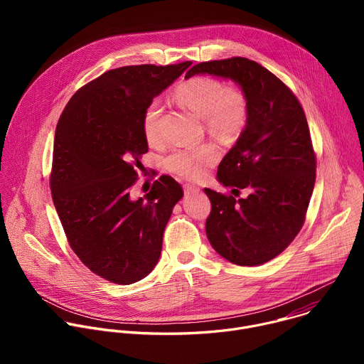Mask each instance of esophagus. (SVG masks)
<instances>
[{
	"label": "esophagus",
	"mask_w": 364,
	"mask_h": 364,
	"mask_svg": "<svg viewBox=\"0 0 364 364\" xmlns=\"http://www.w3.org/2000/svg\"><path fill=\"white\" fill-rule=\"evenodd\" d=\"M200 188L196 187V186H191V184H186L184 186V193L186 194H193V193H198Z\"/></svg>",
	"instance_id": "34e87169"
}]
</instances>
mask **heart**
<instances>
[{
	"mask_svg": "<svg viewBox=\"0 0 364 364\" xmlns=\"http://www.w3.org/2000/svg\"><path fill=\"white\" fill-rule=\"evenodd\" d=\"M176 97L184 107L204 118L205 128L222 138L236 136L246 125L249 103L242 89L225 86L209 76H196L176 87ZM163 105L159 99L151 100L142 114V132L149 144L161 141ZM219 159V149L205 144L176 149L167 159V168L181 178L198 181L209 173Z\"/></svg>",
	"mask_w": 364,
	"mask_h": 364,
	"instance_id": "heart-1",
	"label": "heart"
}]
</instances>
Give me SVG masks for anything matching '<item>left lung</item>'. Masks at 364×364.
Masks as SVG:
<instances>
[{
  "mask_svg": "<svg viewBox=\"0 0 364 364\" xmlns=\"http://www.w3.org/2000/svg\"><path fill=\"white\" fill-rule=\"evenodd\" d=\"M212 75L237 83L249 117L218 168V180L235 198L204 188L212 203L205 235L213 249L240 267L278 256L301 230L316 183V154L305 114L295 95L274 73L246 58L203 62L186 79ZM236 196V194H235Z\"/></svg>",
  "mask_w": 364,
  "mask_h": 364,
  "instance_id": "1",
  "label": "left lung"
}]
</instances>
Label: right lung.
I'll list each match as a JSON object with an SVG mask.
<instances>
[{
    "label": "right lung",
    "mask_w": 364,
    "mask_h": 364,
    "mask_svg": "<svg viewBox=\"0 0 364 364\" xmlns=\"http://www.w3.org/2000/svg\"><path fill=\"white\" fill-rule=\"evenodd\" d=\"M191 65L125 66L79 89L56 127L50 188L69 245L96 275L129 285L157 265L181 186L161 176L132 198L148 151L142 114Z\"/></svg>",
    "instance_id": "1"
}]
</instances>
